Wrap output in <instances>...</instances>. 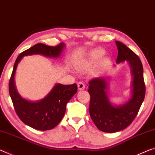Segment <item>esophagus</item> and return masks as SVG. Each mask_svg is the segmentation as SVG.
Returning a JSON list of instances; mask_svg holds the SVG:
<instances>
[{"instance_id":"obj_1","label":"esophagus","mask_w":155,"mask_h":155,"mask_svg":"<svg viewBox=\"0 0 155 155\" xmlns=\"http://www.w3.org/2000/svg\"><path fill=\"white\" fill-rule=\"evenodd\" d=\"M85 85L81 81H79L78 83V89L79 90H83L85 89Z\"/></svg>"}]
</instances>
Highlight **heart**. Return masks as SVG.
Instances as JSON below:
<instances>
[{
	"label": "heart",
	"instance_id": "1",
	"mask_svg": "<svg viewBox=\"0 0 155 155\" xmlns=\"http://www.w3.org/2000/svg\"><path fill=\"white\" fill-rule=\"evenodd\" d=\"M104 54V50L101 49H96L90 53V60L92 61H94L102 56Z\"/></svg>",
	"mask_w": 155,
	"mask_h": 155
}]
</instances>
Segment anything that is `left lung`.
<instances>
[{"mask_svg": "<svg viewBox=\"0 0 155 155\" xmlns=\"http://www.w3.org/2000/svg\"><path fill=\"white\" fill-rule=\"evenodd\" d=\"M117 63L128 61L132 76V96L126 103L113 105L107 94V82L105 78H94L89 81L90 95L89 112L99 130L108 133L121 131L130 126L138 114L146 94L143 69L139 56L125 44L116 41Z\"/></svg>", "mask_w": 155, "mask_h": 155, "instance_id": "obj_1", "label": "left lung"}]
</instances>
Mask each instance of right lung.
Returning <instances> with one entry per match:
<instances>
[{"mask_svg": "<svg viewBox=\"0 0 155 155\" xmlns=\"http://www.w3.org/2000/svg\"><path fill=\"white\" fill-rule=\"evenodd\" d=\"M65 48L64 43L56 46L38 43L18 55L14 63L9 82V93L17 115L25 124L38 130H48L56 127L64 116L66 105L77 92V85L56 84L45 98L38 101H29L22 98L17 92L14 76L18 63L23 56L41 54L58 58Z\"/></svg>", "mask_w": 155, "mask_h": 155, "instance_id": "obj_1", "label": "right lung"}]
</instances>
